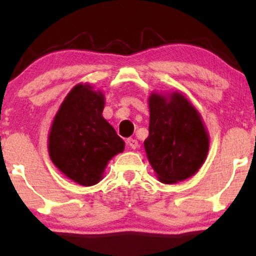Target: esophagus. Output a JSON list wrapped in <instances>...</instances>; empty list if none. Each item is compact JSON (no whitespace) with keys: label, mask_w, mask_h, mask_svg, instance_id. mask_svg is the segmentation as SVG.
I'll return each instance as SVG.
<instances>
[{"label":"esophagus","mask_w":256,"mask_h":256,"mask_svg":"<svg viewBox=\"0 0 256 256\" xmlns=\"http://www.w3.org/2000/svg\"><path fill=\"white\" fill-rule=\"evenodd\" d=\"M126 143H128V146H130V148H132V149L138 148V140H134V138H128Z\"/></svg>","instance_id":"1"}]
</instances>
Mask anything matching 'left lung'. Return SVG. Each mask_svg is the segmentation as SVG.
Instances as JSON below:
<instances>
[{"label": "left lung", "instance_id": "8db88e82", "mask_svg": "<svg viewBox=\"0 0 256 256\" xmlns=\"http://www.w3.org/2000/svg\"><path fill=\"white\" fill-rule=\"evenodd\" d=\"M149 136L144 149L158 180L174 184L192 177L204 165L210 137L201 116L178 91L149 96Z\"/></svg>", "mask_w": 256, "mask_h": 256}]
</instances>
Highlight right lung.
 I'll use <instances>...</instances> for the list:
<instances>
[{
  "mask_svg": "<svg viewBox=\"0 0 256 256\" xmlns=\"http://www.w3.org/2000/svg\"><path fill=\"white\" fill-rule=\"evenodd\" d=\"M104 98L89 84L67 94L52 120L48 150L52 164L83 186L98 184L108 161L124 150V140L102 116Z\"/></svg>",
  "mask_w": 256,
  "mask_h": 256,
  "instance_id": "obj_1",
  "label": "right lung"
}]
</instances>
